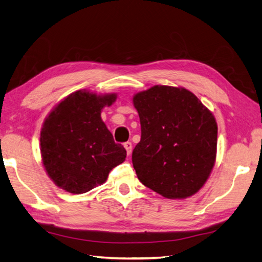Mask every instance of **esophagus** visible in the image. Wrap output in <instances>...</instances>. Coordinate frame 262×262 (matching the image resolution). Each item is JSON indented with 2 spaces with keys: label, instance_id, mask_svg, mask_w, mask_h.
Returning a JSON list of instances; mask_svg holds the SVG:
<instances>
[{
  "label": "esophagus",
  "instance_id": "obj_1",
  "mask_svg": "<svg viewBox=\"0 0 262 262\" xmlns=\"http://www.w3.org/2000/svg\"><path fill=\"white\" fill-rule=\"evenodd\" d=\"M124 146H125L126 151H127V155L129 156L130 153H132V142H126L125 144H124Z\"/></svg>",
  "mask_w": 262,
  "mask_h": 262
}]
</instances>
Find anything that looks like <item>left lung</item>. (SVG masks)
Wrapping results in <instances>:
<instances>
[{
    "label": "left lung",
    "mask_w": 262,
    "mask_h": 262,
    "mask_svg": "<svg viewBox=\"0 0 262 262\" xmlns=\"http://www.w3.org/2000/svg\"><path fill=\"white\" fill-rule=\"evenodd\" d=\"M133 102L142 132L132 155L140 182L167 199L195 194L216 160L218 127L211 112L183 87L156 85Z\"/></svg>",
    "instance_id": "left-lung-1"
}]
</instances>
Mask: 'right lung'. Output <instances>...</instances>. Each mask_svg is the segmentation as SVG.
Here are the masks:
<instances>
[{
  "label": "right lung",
  "instance_id": "right-lung-1",
  "mask_svg": "<svg viewBox=\"0 0 262 262\" xmlns=\"http://www.w3.org/2000/svg\"><path fill=\"white\" fill-rule=\"evenodd\" d=\"M116 99V94L77 91L46 117L40 153L55 185L69 193H86L103 184L111 169L125 161V147L115 143L101 119V110Z\"/></svg>",
  "mask_w": 262,
  "mask_h": 262
}]
</instances>
